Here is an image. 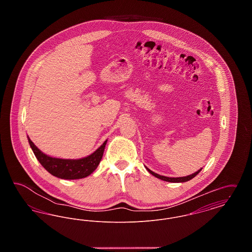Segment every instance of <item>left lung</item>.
I'll return each instance as SVG.
<instances>
[{"instance_id":"left-lung-1","label":"left lung","mask_w":252,"mask_h":252,"mask_svg":"<svg viewBox=\"0 0 252 252\" xmlns=\"http://www.w3.org/2000/svg\"><path fill=\"white\" fill-rule=\"evenodd\" d=\"M146 170L151 174V175H153L154 177H156L158 179H159V180H164V181H168V182H186V181H188V180H192L193 179L201 170H202V168H200L199 170H197L195 173H193L192 175H189V176H186V177H180V178H169V177H164V176H160V175H158V174H157V173H154L153 171H151L149 168L146 167Z\"/></svg>"}]
</instances>
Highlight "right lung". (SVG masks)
<instances>
[{"mask_svg": "<svg viewBox=\"0 0 252 252\" xmlns=\"http://www.w3.org/2000/svg\"><path fill=\"white\" fill-rule=\"evenodd\" d=\"M27 139L40 164L51 175L62 180H79L90 176L99 165L108 142V140H106L99 148L89 156L77 159H70L48 156L40 151L29 137H27Z\"/></svg>", "mask_w": 252, "mask_h": 252, "instance_id": "right-lung-1", "label": "right lung"}]
</instances>
